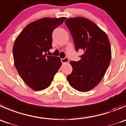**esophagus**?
I'll return each instance as SVG.
<instances>
[{
	"mask_svg": "<svg viewBox=\"0 0 126 126\" xmlns=\"http://www.w3.org/2000/svg\"><path fill=\"white\" fill-rule=\"evenodd\" d=\"M61 61H62V63H66L68 62V58L67 57H65L64 58H61Z\"/></svg>",
	"mask_w": 126,
	"mask_h": 126,
	"instance_id": "obj_1",
	"label": "esophagus"
}]
</instances>
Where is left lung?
<instances>
[{
	"label": "left lung",
	"mask_w": 126,
	"mask_h": 126,
	"mask_svg": "<svg viewBox=\"0 0 126 126\" xmlns=\"http://www.w3.org/2000/svg\"><path fill=\"white\" fill-rule=\"evenodd\" d=\"M64 23L73 37L76 50L84 52L80 60L70 62L73 71L67 79L76 90L89 91L101 81L110 63L109 39L104 31L87 18H69Z\"/></svg>",
	"instance_id": "1"
}]
</instances>
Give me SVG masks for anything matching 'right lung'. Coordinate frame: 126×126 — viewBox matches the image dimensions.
<instances>
[{
    "label": "right lung",
    "mask_w": 126,
    "mask_h": 126,
    "mask_svg": "<svg viewBox=\"0 0 126 126\" xmlns=\"http://www.w3.org/2000/svg\"><path fill=\"white\" fill-rule=\"evenodd\" d=\"M65 17L44 18L29 23L15 41L14 63L18 73L30 88L44 90L52 83L62 66L60 57L46 56L52 48V32Z\"/></svg>",
    "instance_id": "right-lung-1"
}]
</instances>
